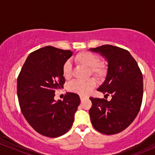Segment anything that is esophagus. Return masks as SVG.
I'll use <instances>...</instances> for the list:
<instances>
[{
	"mask_svg": "<svg viewBox=\"0 0 155 155\" xmlns=\"http://www.w3.org/2000/svg\"><path fill=\"white\" fill-rule=\"evenodd\" d=\"M86 99V97H83V96H80V99H81V101H84V99Z\"/></svg>",
	"mask_w": 155,
	"mask_h": 155,
	"instance_id": "1",
	"label": "esophagus"
}]
</instances>
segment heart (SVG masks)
<instances>
[{
	"instance_id": "heart-1",
	"label": "heart",
	"mask_w": 155,
	"mask_h": 155,
	"mask_svg": "<svg viewBox=\"0 0 155 155\" xmlns=\"http://www.w3.org/2000/svg\"><path fill=\"white\" fill-rule=\"evenodd\" d=\"M77 64L89 68V73L99 81H103L107 74V66L105 62L99 61V58L94 53L89 51H82L74 57ZM62 73L65 79H70L72 76V65L69 61H65L62 67ZM96 86L95 79L91 78L85 81L75 80L68 85L71 92L82 96L87 95Z\"/></svg>"
}]
</instances>
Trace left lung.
<instances>
[{
    "instance_id": "8db88e82",
    "label": "left lung",
    "mask_w": 155,
    "mask_h": 155,
    "mask_svg": "<svg viewBox=\"0 0 155 155\" xmlns=\"http://www.w3.org/2000/svg\"><path fill=\"white\" fill-rule=\"evenodd\" d=\"M90 50L106 58L107 74L97 91L112 99L90 97L89 110L93 126L99 132L110 135L120 133L136 118L143 100V75L128 50L105 45Z\"/></svg>"
}]
</instances>
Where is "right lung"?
I'll use <instances>...</instances> for the list:
<instances>
[{"mask_svg":"<svg viewBox=\"0 0 155 155\" xmlns=\"http://www.w3.org/2000/svg\"><path fill=\"white\" fill-rule=\"evenodd\" d=\"M73 55L71 50L47 46L31 53L17 80L21 110L37 132L58 137L72 127L74 114L80 104L79 96L67 93L63 100H54L55 92L65 82L62 67Z\"/></svg>","mask_w":155,"mask_h":155,"instance_id":"obj_1","label":"right lung"}]
</instances>
